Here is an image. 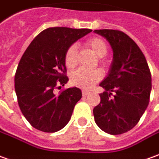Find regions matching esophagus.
<instances>
[{"label":"esophagus","instance_id":"1","mask_svg":"<svg viewBox=\"0 0 159 159\" xmlns=\"http://www.w3.org/2000/svg\"><path fill=\"white\" fill-rule=\"evenodd\" d=\"M82 93H83V95H84V96H87V95H89V91L86 90V89H83V90H82Z\"/></svg>","mask_w":159,"mask_h":159}]
</instances>
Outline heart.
<instances>
[{"mask_svg": "<svg viewBox=\"0 0 159 159\" xmlns=\"http://www.w3.org/2000/svg\"><path fill=\"white\" fill-rule=\"evenodd\" d=\"M88 46L98 57H103L107 54L108 48L105 42L99 37H93L88 41ZM76 45L72 44L65 54V64L69 69L74 68L76 64ZM103 74L99 69L86 70L80 68L70 75L71 84L84 89H90L102 79Z\"/></svg>", "mask_w": 159, "mask_h": 159, "instance_id": "heart-1", "label": "heart"}]
</instances>
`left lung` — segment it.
I'll use <instances>...</instances> for the list:
<instances>
[{
    "instance_id": "8db88e82",
    "label": "left lung",
    "mask_w": 159,
    "mask_h": 159,
    "mask_svg": "<svg viewBox=\"0 0 159 159\" xmlns=\"http://www.w3.org/2000/svg\"><path fill=\"white\" fill-rule=\"evenodd\" d=\"M106 39L113 51L108 75L99 86L101 101L93 110L95 122L106 133L129 131L140 120L150 101L152 75L146 59L137 43L124 32L94 30ZM115 95L111 98L112 92Z\"/></svg>"
}]
</instances>
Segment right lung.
Wrapping results in <instances>:
<instances>
[{
    "instance_id": "right-lung-1",
    "label": "right lung",
    "mask_w": 159,
    "mask_h": 159,
    "mask_svg": "<svg viewBox=\"0 0 159 159\" xmlns=\"http://www.w3.org/2000/svg\"><path fill=\"white\" fill-rule=\"evenodd\" d=\"M91 31L48 28L31 42L20 58L15 76V89L20 111L35 129L56 132L70 120L75 103L82 98L81 89L72 87L59 95L54 90L69 81L65 75L68 48Z\"/></svg>"
}]
</instances>
